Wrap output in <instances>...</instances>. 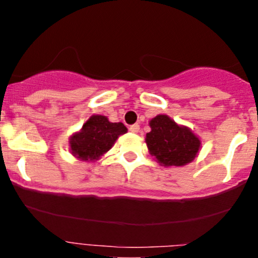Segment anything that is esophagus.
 <instances>
[{
  "label": "esophagus",
  "instance_id": "34e87169",
  "mask_svg": "<svg viewBox=\"0 0 258 258\" xmlns=\"http://www.w3.org/2000/svg\"><path fill=\"white\" fill-rule=\"evenodd\" d=\"M130 131L132 133H138L139 132V125L138 123H135V125L130 126Z\"/></svg>",
  "mask_w": 258,
  "mask_h": 258
}]
</instances>
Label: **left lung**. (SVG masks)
<instances>
[{"mask_svg":"<svg viewBox=\"0 0 258 258\" xmlns=\"http://www.w3.org/2000/svg\"><path fill=\"white\" fill-rule=\"evenodd\" d=\"M147 133L148 149L164 166H183L193 161L200 141L189 128L178 126L167 115H158L150 121Z\"/></svg>","mask_w":258,"mask_h":258,"instance_id":"left-lung-1","label":"left lung"}]
</instances>
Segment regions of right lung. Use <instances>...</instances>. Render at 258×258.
Wrapping results in <instances>:
<instances>
[{
    "instance_id": "obj_1",
    "label": "right lung",
    "mask_w": 258,
    "mask_h": 258,
    "mask_svg": "<svg viewBox=\"0 0 258 258\" xmlns=\"http://www.w3.org/2000/svg\"><path fill=\"white\" fill-rule=\"evenodd\" d=\"M127 132L122 122H110L105 116L93 115L79 133L70 138L72 153L84 161H94L108 152L120 135Z\"/></svg>"
}]
</instances>
